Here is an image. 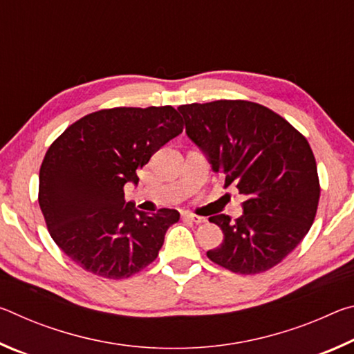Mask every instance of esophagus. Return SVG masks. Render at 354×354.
<instances>
[{
  "label": "esophagus",
  "instance_id": "obj_1",
  "mask_svg": "<svg viewBox=\"0 0 354 354\" xmlns=\"http://www.w3.org/2000/svg\"><path fill=\"white\" fill-rule=\"evenodd\" d=\"M183 218L184 220H189V221H192V223H195V225L205 223V221H206L205 217H200V215H194V214H189V212L183 214Z\"/></svg>",
  "mask_w": 354,
  "mask_h": 354
}]
</instances>
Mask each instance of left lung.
<instances>
[{"label":"left lung","instance_id":"1","mask_svg":"<svg viewBox=\"0 0 354 354\" xmlns=\"http://www.w3.org/2000/svg\"><path fill=\"white\" fill-rule=\"evenodd\" d=\"M185 134L214 173L245 196L237 220L209 221L223 242L207 257L227 270L253 274L277 266L301 242L319 206L317 164L308 140L278 113L251 101L179 106Z\"/></svg>","mask_w":354,"mask_h":354}]
</instances>
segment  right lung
<instances>
[{
  "label": "right lung",
  "instance_id": "1",
  "mask_svg": "<svg viewBox=\"0 0 354 354\" xmlns=\"http://www.w3.org/2000/svg\"><path fill=\"white\" fill-rule=\"evenodd\" d=\"M183 133L171 106L115 107L77 120L48 148L39 175V205L53 241L84 270L129 278L151 263L175 209L139 211L124 200L137 169Z\"/></svg>",
  "mask_w": 354,
  "mask_h": 354
}]
</instances>
